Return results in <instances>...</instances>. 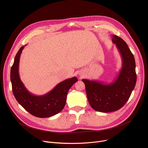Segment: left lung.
<instances>
[{
    "label": "left lung",
    "mask_w": 148,
    "mask_h": 148,
    "mask_svg": "<svg viewBox=\"0 0 148 148\" xmlns=\"http://www.w3.org/2000/svg\"><path fill=\"white\" fill-rule=\"evenodd\" d=\"M122 60L120 72L111 84L82 79L89 103L95 111L110 112L121 108L129 99L136 82L135 61L127 44L121 37L112 36Z\"/></svg>",
    "instance_id": "1"
}]
</instances>
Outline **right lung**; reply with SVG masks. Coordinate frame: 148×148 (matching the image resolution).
Masks as SVG:
<instances>
[{
    "mask_svg": "<svg viewBox=\"0 0 148 148\" xmlns=\"http://www.w3.org/2000/svg\"><path fill=\"white\" fill-rule=\"evenodd\" d=\"M25 46L21 47L16 54L10 70L13 95L18 103L33 116L47 118L55 115L64 108L69 90L78 79L74 77L63 81L43 95L37 96L32 94L26 89L18 74L20 57Z\"/></svg>",
    "mask_w": 148,
    "mask_h": 148,
    "instance_id": "1",
    "label": "right lung"
}]
</instances>
